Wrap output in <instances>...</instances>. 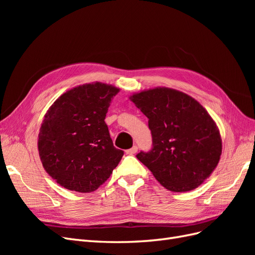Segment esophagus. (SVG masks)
I'll list each match as a JSON object with an SVG mask.
<instances>
[{"instance_id": "esophagus-1", "label": "esophagus", "mask_w": 255, "mask_h": 255, "mask_svg": "<svg viewBox=\"0 0 255 255\" xmlns=\"http://www.w3.org/2000/svg\"><path fill=\"white\" fill-rule=\"evenodd\" d=\"M137 151H138L137 145H134V146H132V148H130V149L127 150L126 152H127V154H128V155H133V154H135Z\"/></svg>"}]
</instances>
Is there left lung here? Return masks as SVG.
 <instances>
[{
  "label": "left lung",
  "mask_w": 255,
  "mask_h": 255,
  "mask_svg": "<svg viewBox=\"0 0 255 255\" xmlns=\"http://www.w3.org/2000/svg\"><path fill=\"white\" fill-rule=\"evenodd\" d=\"M149 119L153 146L136 157L163 186L174 192L200 186L217 167L222 152L219 128L197 100L156 87L129 97Z\"/></svg>",
  "instance_id": "1"
}]
</instances>
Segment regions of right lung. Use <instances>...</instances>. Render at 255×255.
<instances>
[{
  "instance_id": "1",
  "label": "right lung",
  "mask_w": 255,
  "mask_h": 255,
  "mask_svg": "<svg viewBox=\"0 0 255 255\" xmlns=\"http://www.w3.org/2000/svg\"><path fill=\"white\" fill-rule=\"evenodd\" d=\"M120 91L95 82L61 95L44 115L38 151L44 170L60 186L92 192L106 182L123 156L115 148L104 121Z\"/></svg>"
}]
</instances>
